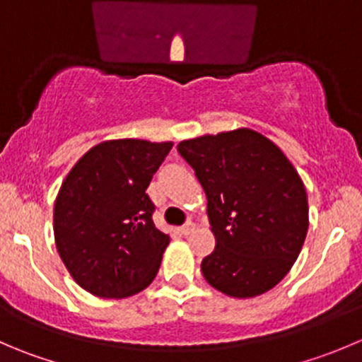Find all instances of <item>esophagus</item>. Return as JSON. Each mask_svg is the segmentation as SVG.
Listing matches in <instances>:
<instances>
[{
	"instance_id": "34e87169",
	"label": "esophagus",
	"mask_w": 362,
	"mask_h": 362,
	"mask_svg": "<svg viewBox=\"0 0 362 362\" xmlns=\"http://www.w3.org/2000/svg\"><path fill=\"white\" fill-rule=\"evenodd\" d=\"M194 228H196V224L192 223V221H187V223H185L184 226L178 228V231H180L182 235H185V237H187V235H191L192 231H194Z\"/></svg>"
}]
</instances>
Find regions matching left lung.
I'll return each instance as SVG.
<instances>
[{"label": "left lung", "mask_w": 362, "mask_h": 362, "mask_svg": "<svg viewBox=\"0 0 362 362\" xmlns=\"http://www.w3.org/2000/svg\"><path fill=\"white\" fill-rule=\"evenodd\" d=\"M178 153L206 194L216 249L202 262L210 286L235 299L274 288L303 249L308 196L274 143L251 129L185 139Z\"/></svg>", "instance_id": "obj_1"}]
</instances>
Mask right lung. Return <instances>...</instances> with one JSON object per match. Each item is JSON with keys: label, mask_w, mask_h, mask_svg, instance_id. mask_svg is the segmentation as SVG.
<instances>
[{"label": "right lung", "mask_w": 362, "mask_h": 362, "mask_svg": "<svg viewBox=\"0 0 362 362\" xmlns=\"http://www.w3.org/2000/svg\"><path fill=\"white\" fill-rule=\"evenodd\" d=\"M173 143L111 139L88 150L54 202V240L74 281L92 296L122 299L145 290L170 235L157 230L146 187Z\"/></svg>", "instance_id": "obj_1"}]
</instances>
